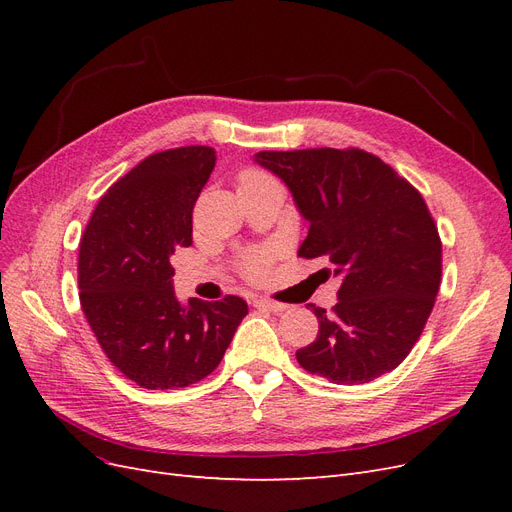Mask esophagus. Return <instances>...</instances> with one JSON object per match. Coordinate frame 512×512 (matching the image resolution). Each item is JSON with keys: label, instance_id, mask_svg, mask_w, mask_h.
<instances>
[{"label": "esophagus", "instance_id": "esophagus-1", "mask_svg": "<svg viewBox=\"0 0 512 512\" xmlns=\"http://www.w3.org/2000/svg\"><path fill=\"white\" fill-rule=\"evenodd\" d=\"M254 305H256L258 309H267V312H273V314H280V312H286V309H288V305H286V303L271 301V299H265V297L256 299V301H254Z\"/></svg>", "mask_w": 512, "mask_h": 512}]
</instances>
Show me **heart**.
<instances>
[{
	"instance_id": "1",
	"label": "heart",
	"mask_w": 512,
	"mask_h": 512,
	"mask_svg": "<svg viewBox=\"0 0 512 512\" xmlns=\"http://www.w3.org/2000/svg\"><path fill=\"white\" fill-rule=\"evenodd\" d=\"M239 188H247V185H258V183H267V181H275L273 177H269L267 173H262V170L256 168H247L239 175ZM269 260L271 254L267 250H252L243 256V271L247 277H252V280H258L267 273L269 267Z\"/></svg>"
}]
</instances>
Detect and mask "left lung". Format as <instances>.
<instances>
[{"instance_id":"8db88e82","label":"left lung","mask_w":512,"mask_h":512,"mask_svg":"<svg viewBox=\"0 0 512 512\" xmlns=\"http://www.w3.org/2000/svg\"><path fill=\"white\" fill-rule=\"evenodd\" d=\"M309 222L303 258H324L342 286L333 312L309 303L320 331L299 365L335 384H363L410 354L442 277L438 226L414 185L363 149L260 151Z\"/></svg>"}]
</instances>
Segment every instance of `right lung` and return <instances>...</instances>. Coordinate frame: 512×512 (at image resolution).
<instances>
[{
    "instance_id": "add662e5",
    "label": "right lung",
    "mask_w": 512,
    "mask_h": 512,
    "mask_svg": "<svg viewBox=\"0 0 512 512\" xmlns=\"http://www.w3.org/2000/svg\"><path fill=\"white\" fill-rule=\"evenodd\" d=\"M215 166L205 145L153 153L100 198L79 247L81 307L104 354L143 389H183L220 365L247 303L183 305L170 256L192 245V211Z\"/></svg>"
}]
</instances>
